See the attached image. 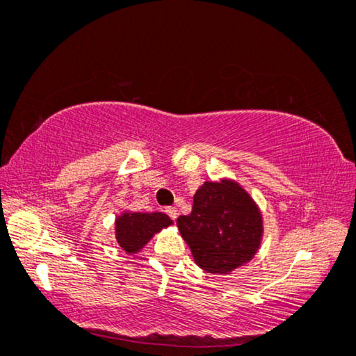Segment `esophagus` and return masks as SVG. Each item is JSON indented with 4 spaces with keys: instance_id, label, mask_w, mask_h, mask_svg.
<instances>
[{
    "instance_id": "1",
    "label": "esophagus",
    "mask_w": 356,
    "mask_h": 356,
    "mask_svg": "<svg viewBox=\"0 0 356 356\" xmlns=\"http://www.w3.org/2000/svg\"><path fill=\"white\" fill-rule=\"evenodd\" d=\"M164 211H166V214H168L169 217H171L172 220H176V219H177V214H179V212H177V208H174V206H168V208L164 209Z\"/></svg>"
}]
</instances>
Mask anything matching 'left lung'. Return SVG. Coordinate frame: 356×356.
Listing matches in <instances>:
<instances>
[{"mask_svg":"<svg viewBox=\"0 0 356 356\" xmlns=\"http://www.w3.org/2000/svg\"><path fill=\"white\" fill-rule=\"evenodd\" d=\"M177 227L198 267L220 275L251 261L264 233L261 211L232 180L201 185L192 212L180 216Z\"/></svg>","mask_w":356,"mask_h":356,"instance_id":"obj_1","label":"left lung"}]
</instances>
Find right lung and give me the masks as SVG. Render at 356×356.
<instances>
[{
  "label": "right lung",
  "instance_id": "right-lung-1",
  "mask_svg": "<svg viewBox=\"0 0 356 356\" xmlns=\"http://www.w3.org/2000/svg\"><path fill=\"white\" fill-rule=\"evenodd\" d=\"M172 224L163 212H123L116 217V241L127 254H136L161 229Z\"/></svg>",
  "mask_w": 356,
  "mask_h": 356
}]
</instances>
